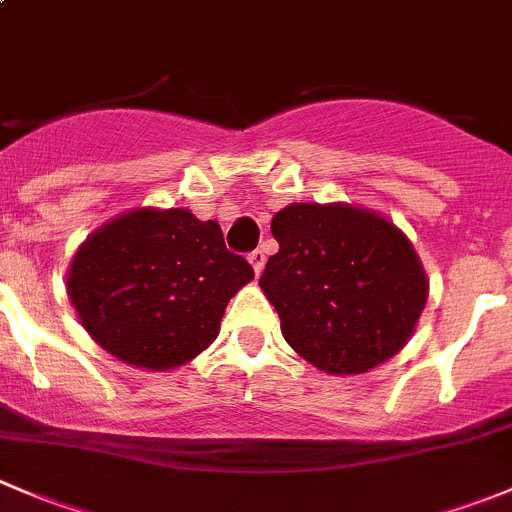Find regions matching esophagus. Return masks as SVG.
<instances>
[{
	"mask_svg": "<svg viewBox=\"0 0 512 512\" xmlns=\"http://www.w3.org/2000/svg\"><path fill=\"white\" fill-rule=\"evenodd\" d=\"M247 260H250V265H252V270H255V275H260L262 267H265V252H262V250H252Z\"/></svg>",
	"mask_w": 512,
	"mask_h": 512,
	"instance_id": "1",
	"label": "esophagus"
}]
</instances>
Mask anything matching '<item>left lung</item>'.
I'll list each match as a JSON object with an SVG mask.
<instances>
[{"label": "left lung", "mask_w": 512, "mask_h": 512, "mask_svg": "<svg viewBox=\"0 0 512 512\" xmlns=\"http://www.w3.org/2000/svg\"><path fill=\"white\" fill-rule=\"evenodd\" d=\"M280 252L260 287L287 344L327 374H364L406 347L428 299L409 237L347 203H292L272 218Z\"/></svg>", "instance_id": "left-lung-1"}]
</instances>
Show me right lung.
I'll return each instance as SVG.
<instances>
[{"instance_id":"add662e5","label":"right lung","mask_w":512,"mask_h":512,"mask_svg":"<svg viewBox=\"0 0 512 512\" xmlns=\"http://www.w3.org/2000/svg\"><path fill=\"white\" fill-rule=\"evenodd\" d=\"M255 277L215 220L138 208L86 237L66 292L98 347L141 369L183 366L215 342L227 302Z\"/></svg>"}]
</instances>
